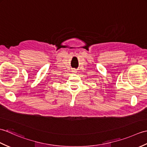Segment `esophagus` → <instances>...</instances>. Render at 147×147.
Listing matches in <instances>:
<instances>
[{"mask_svg": "<svg viewBox=\"0 0 147 147\" xmlns=\"http://www.w3.org/2000/svg\"><path fill=\"white\" fill-rule=\"evenodd\" d=\"M74 72H75V71H74Z\"/></svg>", "mask_w": 147, "mask_h": 147, "instance_id": "1", "label": "esophagus"}]
</instances>
